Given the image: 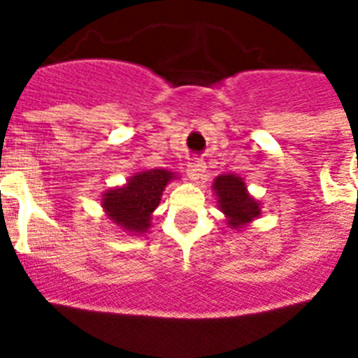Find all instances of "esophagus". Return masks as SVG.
<instances>
[{
  "label": "esophagus",
  "instance_id": "esophagus-1",
  "mask_svg": "<svg viewBox=\"0 0 358 358\" xmlns=\"http://www.w3.org/2000/svg\"><path fill=\"white\" fill-rule=\"evenodd\" d=\"M202 172H204V164L202 163L188 164V170H186V173H188V177L192 179V181H199V179H202Z\"/></svg>",
  "mask_w": 358,
  "mask_h": 358
}]
</instances>
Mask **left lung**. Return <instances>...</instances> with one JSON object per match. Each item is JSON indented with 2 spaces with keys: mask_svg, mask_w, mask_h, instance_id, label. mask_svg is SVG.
Returning a JSON list of instances; mask_svg holds the SVG:
<instances>
[{
  "mask_svg": "<svg viewBox=\"0 0 358 358\" xmlns=\"http://www.w3.org/2000/svg\"><path fill=\"white\" fill-rule=\"evenodd\" d=\"M213 189L218 197V208L226 215L227 226L233 229H242L260 217V202L249 195L242 177L235 173L218 176L213 181Z\"/></svg>",
  "mask_w": 358,
  "mask_h": 358,
  "instance_id": "left-lung-1",
  "label": "left lung"
}]
</instances>
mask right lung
<instances>
[{
  "mask_svg": "<svg viewBox=\"0 0 358 358\" xmlns=\"http://www.w3.org/2000/svg\"><path fill=\"white\" fill-rule=\"evenodd\" d=\"M172 179L173 172L152 169L138 172L120 188L107 189L102 195V208L113 224L127 233H147L152 213L159 206L163 189Z\"/></svg>",
  "mask_w": 358,
  "mask_h": 358,
  "instance_id": "1",
  "label": "right lung"
}]
</instances>
